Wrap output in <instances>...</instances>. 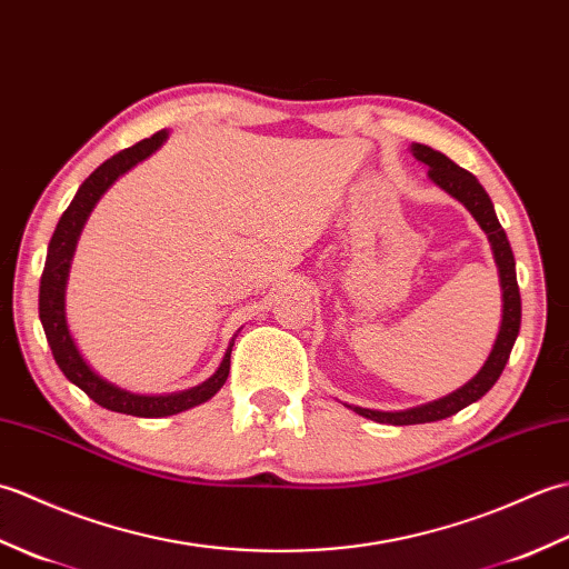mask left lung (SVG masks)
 Masks as SVG:
<instances>
[{
  "label": "left lung",
  "mask_w": 569,
  "mask_h": 569,
  "mask_svg": "<svg viewBox=\"0 0 569 569\" xmlns=\"http://www.w3.org/2000/svg\"><path fill=\"white\" fill-rule=\"evenodd\" d=\"M410 151H413V156L420 163L428 166V178L432 180V183L442 188L447 196H452L455 200L462 202L465 208L471 212V217L479 222V227L485 229V234L489 237L493 259H497V266H499L501 293H503V316H501V328H499L497 342H493L489 359L485 361V367L479 369L477 377L467 381L462 389H457L445 398H438V401H432V403L408 408V410H371V408H361V406H347L359 416L377 420V422H389V426H418V422L442 420V418L455 416L457 410L467 408L469 403L479 401V398L485 396L501 377V371L506 367V361H509V355H511L513 342L518 337V330H521V293H518L513 251H511L509 239H506L503 227L499 224L497 212H493V202L487 196V190L481 188L479 180L469 171L459 168L455 161L447 159L445 153L426 147V143H413Z\"/></svg>",
  "instance_id": "8db88e82"
}]
</instances>
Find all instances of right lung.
I'll use <instances>...</instances> for the list:
<instances>
[{"label": "right lung", "mask_w": 569, "mask_h": 569, "mask_svg": "<svg viewBox=\"0 0 569 569\" xmlns=\"http://www.w3.org/2000/svg\"><path fill=\"white\" fill-rule=\"evenodd\" d=\"M166 139H168L166 129L156 131L151 139H143L134 143V147L114 153L112 159H107L100 168H94L90 178H84V183L78 188L76 198H72L68 210L56 224L51 244H48L46 266L41 273V288H39V318L43 325L46 340L51 345L56 365L66 373V379L88 393L98 406L114 410V413H127L137 418L176 416V413H183V410L192 406L210 401V398L222 389L229 377V355H232V345H234V340L229 342L220 369H217L212 377L208 381H202L200 386H192L188 391L168 393V396H143V393H131L127 389H119V386H114L112 381L102 379L100 373L82 359L80 349L68 330L66 283H68L72 253H76V244L84 222H88V217L94 204H98V200L102 198V192L110 188L119 176L127 173L129 168H134L139 161L149 159V156L159 149Z\"/></svg>", "instance_id": "right-lung-1"}]
</instances>
